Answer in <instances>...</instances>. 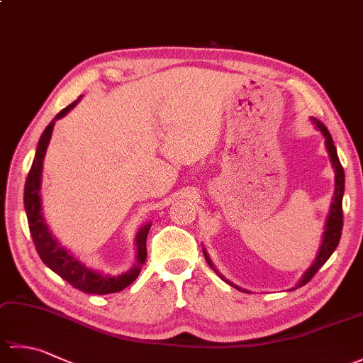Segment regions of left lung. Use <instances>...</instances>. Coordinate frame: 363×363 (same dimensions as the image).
<instances>
[{"label": "left lung", "instance_id": "left-lung-1", "mask_svg": "<svg viewBox=\"0 0 363 363\" xmlns=\"http://www.w3.org/2000/svg\"><path fill=\"white\" fill-rule=\"evenodd\" d=\"M312 123L315 125V128H317L320 133L323 134V137H325V145H326V151L329 154L330 157V164H333V168L335 172V191H334V198H333V203H330V211H329V215H328V220H326V226H325V234H323V242H321V246H320V251H318V256L317 259H315L313 264L311 265V268H307V272L303 274V277H301L299 282L296 287H293L290 290H295L298 287H303V285H306L307 282H309L312 277L315 276V273L318 272V269L326 264V260L333 256V252L335 251V248L338 246V242H340V237H342V229H343V209H342V203H343V191H345V172H343V167L340 164V160H338V156H337V148L334 145V140L333 137H330L328 128L323 125L321 121H318L317 118L311 117ZM203 252H204V257L207 260V264L211 265V268L213 269L215 273H217L223 281L228 282L229 285H233V287H235L237 290L240 291H246L245 289H240L238 285L229 282L225 276H223L217 268H215L213 262L211 260L209 254H207L206 248H203ZM248 293V291H246Z\"/></svg>", "mask_w": 363, "mask_h": 363}]
</instances>
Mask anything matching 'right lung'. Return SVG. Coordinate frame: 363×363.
I'll return each mask as SVG.
<instances>
[{
    "instance_id": "add662e5",
    "label": "right lung",
    "mask_w": 363,
    "mask_h": 363,
    "mask_svg": "<svg viewBox=\"0 0 363 363\" xmlns=\"http://www.w3.org/2000/svg\"><path fill=\"white\" fill-rule=\"evenodd\" d=\"M79 99L81 98H78L70 106H67L65 109L60 111L50 125L45 128L40 140H38L33 167L29 169L28 179L25 184V211L28 217L30 237H33L35 250L43 264L62 277V279H65L68 284L73 285L74 289H78L84 293H94V295H107V293H115L126 289L128 285L133 284L137 279V276L140 274L142 265L145 264L146 259V237H148L151 223L138 229V233L135 235V265L128 269L126 273H121L118 276L98 273L95 269L84 265L81 260L76 259L70 251L60 245L57 238L52 235L48 225H46L40 196L45 152L51 140L54 123H56V120L65 117V115L79 103Z\"/></svg>"
}]
</instances>
